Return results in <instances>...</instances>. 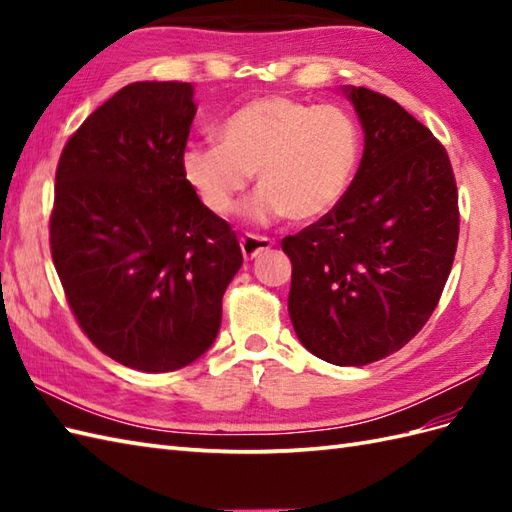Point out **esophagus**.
I'll list each match as a JSON object with an SVG mask.
<instances>
[{
  "instance_id": "esophagus-1",
  "label": "esophagus",
  "mask_w": 512,
  "mask_h": 512,
  "mask_svg": "<svg viewBox=\"0 0 512 512\" xmlns=\"http://www.w3.org/2000/svg\"><path fill=\"white\" fill-rule=\"evenodd\" d=\"M239 246H242V255L244 259H255L259 253H264V250L273 248L275 242L273 239L268 237H259V235H244L242 239H239Z\"/></svg>"
}]
</instances>
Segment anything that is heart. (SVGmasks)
<instances>
[{
    "label": "heart",
    "mask_w": 512,
    "mask_h": 512,
    "mask_svg": "<svg viewBox=\"0 0 512 512\" xmlns=\"http://www.w3.org/2000/svg\"><path fill=\"white\" fill-rule=\"evenodd\" d=\"M361 162V129L341 107L288 96H264L239 107L220 125V143H193L180 156L182 176L215 215L231 213L248 189L253 224L290 217L312 222L350 191Z\"/></svg>",
    "instance_id": "b5f03b06"
}]
</instances>
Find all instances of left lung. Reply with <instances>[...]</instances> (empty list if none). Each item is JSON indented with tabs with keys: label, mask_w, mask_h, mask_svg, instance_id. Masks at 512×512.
Returning a JSON list of instances; mask_svg holds the SVG:
<instances>
[{
	"label": "left lung",
	"mask_w": 512,
	"mask_h": 512,
	"mask_svg": "<svg viewBox=\"0 0 512 512\" xmlns=\"http://www.w3.org/2000/svg\"><path fill=\"white\" fill-rule=\"evenodd\" d=\"M365 134L350 191L284 239L288 312L321 361L361 367L398 352L436 310L460 233L447 151L405 107L343 85Z\"/></svg>",
	"instance_id": "obj_1"
}]
</instances>
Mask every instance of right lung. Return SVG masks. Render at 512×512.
<instances>
[{
	"label": "right lung",
	"instance_id": "right-lung-1",
	"mask_svg": "<svg viewBox=\"0 0 512 512\" xmlns=\"http://www.w3.org/2000/svg\"><path fill=\"white\" fill-rule=\"evenodd\" d=\"M193 85L138 81L65 145L50 217L52 262L76 321L116 363L160 374L213 345L242 250L182 176Z\"/></svg>",
	"mask_w": 512,
	"mask_h": 512
}]
</instances>
